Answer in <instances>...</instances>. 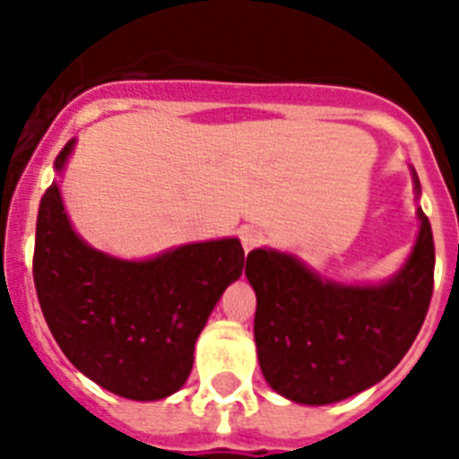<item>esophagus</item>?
Returning <instances> with one entry per match:
<instances>
[{"mask_svg":"<svg viewBox=\"0 0 459 459\" xmlns=\"http://www.w3.org/2000/svg\"><path fill=\"white\" fill-rule=\"evenodd\" d=\"M238 237H241V246L246 253H250V250L257 248L259 243L264 241V234L259 232V230H255V227H243L241 232H238Z\"/></svg>","mask_w":459,"mask_h":459,"instance_id":"esophagus-1","label":"esophagus"}]
</instances>
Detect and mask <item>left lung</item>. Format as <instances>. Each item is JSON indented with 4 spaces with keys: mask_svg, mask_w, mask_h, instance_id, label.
<instances>
[{
    "mask_svg": "<svg viewBox=\"0 0 459 459\" xmlns=\"http://www.w3.org/2000/svg\"><path fill=\"white\" fill-rule=\"evenodd\" d=\"M409 169L419 202V174ZM416 218L411 253L381 282L326 278L285 250L248 255L259 368L278 395L310 407L333 404L379 384L403 360L423 326L435 280L432 227L420 206Z\"/></svg>",
    "mask_w": 459,
    "mask_h": 459,
    "instance_id": "8db88e82",
    "label": "left lung"
}]
</instances>
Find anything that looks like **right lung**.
Returning <instances> with one entry per match:
<instances>
[{
	"label": "right lung",
	"instance_id": "add662e5",
	"mask_svg": "<svg viewBox=\"0 0 459 459\" xmlns=\"http://www.w3.org/2000/svg\"><path fill=\"white\" fill-rule=\"evenodd\" d=\"M75 144L56 156V177ZM241 273L237 237L121 259L73 230L59 181L40 200L34 282L43 317L73 366L115 395L153 403L179 391L206 319Z\"/></svg>",
	"mask_w": 459,
	"mask_h": 459
}]
</instances>
